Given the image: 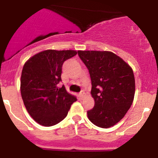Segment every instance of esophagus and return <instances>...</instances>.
<instances>
[{
  "label": "esophagus",
  "mask_w": 158,
  "mask_h": 158,
  "mask_svg": "<svg viewBox=\"0 0 158 158\" xmlns=\"http://www.w3.org/2000/svg\"><path fill=\"white\" fill-rule=\"evenodd\" d=\"M78 96H79L80 99H83V98H84V97L85 96V93H84V90H82V91L80 92L79 94H78Z\"/></svg>",
  "instance_id": "esophagus-1"
}]
</instances>
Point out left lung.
<instances>
[{"instance_id":"8db88e82","label":"left lung","mask_w":158,"mask_h":158,"mask_svg":"<svg viewBox=\"0 0 158 158\" xmlns=\"http://www.w3.org/2000/svg\"><path fill=\"white\" fill-rule=\"evenodd\" d=\"M79 57L89 71L94 107L87 110L89 120L107 128L119 122L131 106L135 81L130 66L110 51H79Z\"/></svg>"}]
</instances>
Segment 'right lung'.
<instances>
[{
    "label": "right lung",
    "instance_id": "right-lung-1",
    "mask_svg": "<svg viewBox=\"0 0 158 158\" xmlns=\"http://www.w3.org/2000/svg\"><path fill=\"white\" fill-rule=\"evenodd\" d=\"M77 51L47 50L33 56L21 73V93L31 118L40 125L51 127L64 119L77 98L68 93L61 81L62 66Z\"/></svg>",
    "mask_w": 158,
    "mask_h": 158
}]
</instances>
